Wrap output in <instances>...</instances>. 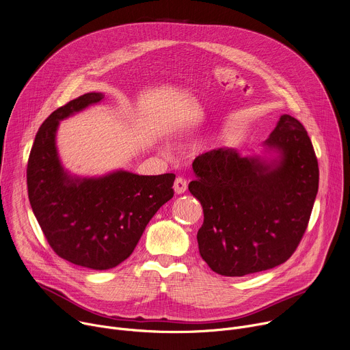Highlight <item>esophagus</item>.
Returning a JSON list of instances; mask_svg holds the SVG:
<instances>
[{"label":"esophagus","instance_id":"34e87169","mask_svg":"<svg viewBox=\"0 0 350 350\" xmlns=\"http://www.w3.org/2000/svg\"><path fill=\"white\" fill-rule=\"evenodd\" d=\"M173 188H174V192H176L177 195L184 193V192L187 191V180H185V178H181V177H177L176 181H174Z\"/></svg>","mask_w":350,"mask_h":350}]
</instances>
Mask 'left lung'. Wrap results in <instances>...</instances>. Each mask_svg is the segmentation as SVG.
<instances>
[{
    "instance_id": "1",
    "label": "left lung",
    "mask_w": 350,
    "mask_h": 350,
    "mask_svg": "<svg viewBox=\"0 0 350 350\" xmlns=\"http://www.w3.org/2000/svg\"><path fill=\"white\" fill-rule=\"evenodd\" d=\"M260 154L217 148L192 163L189 192L204 209L196 239L208 266L242 277L286 262L319 191V163L302 123L281 115Z\"/></svg>"
}]
</instances>
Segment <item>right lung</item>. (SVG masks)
<instances>
[{
	"label": "right lung",
	"instance_id": "obj_1",
	"mask_svg": "<svg viewBox=\"0 0 350 350\" xmlns=\"http://www.w3.org/2000/svg\"><path fill=\"white\" fill-rule=\"evenodd\" d=\"M87 92L57 109L41 124L27 163L33 213L54 252L91 270H108L134 251L146 224L173 198V173L139 176L123 169L77 176L62 163L59 123L104 101Z\"/></svg>",
	"mask_w": 350,
	"mask_h": 350
}]
</instances>
